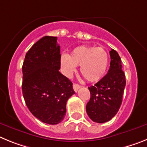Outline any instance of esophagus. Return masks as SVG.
<instances>
[{"label":"esophagus","mask_w":147,"mask_h":147,"mask_svg":"<svg viewBox=\"0 0 147 147\" xmlns=\"http://www.w3.org/2000/svg\"><path fill=\"white\" fill-rule=\"evenodd\" d=\"M80 88H81V86H80L79 84H73V89L75 92H77Z\"/></svg>","instance_id":"1"}]
</instances>
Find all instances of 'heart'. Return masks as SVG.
Listing matches in <instances>:
<instances>
[{
    "label": "heart",
    "instance_id": "heart-1",
    "mask_svg": "<svg viewBox=\"0 0 147 147\" xmlns=\"http://www.w3.org/2000/svg\"><path fill=\"white\" fill-rule=\"evenodd\" d=\"M109 55L102 47L83 45L71 52L69 55H63L61 65L64 74L70 76L80 66L81 75L89 82L100 81L107 73L109 66Z\"/></svg>",
    "mask_w": 147,
    "mask_h": 147
}]
</instances>
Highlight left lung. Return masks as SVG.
Masks as SVG:
<instances>
[{"instance_id":"1","label":"left lung","mask_w":147,"mask_h":147,"mask_svg":"<svg viewBox=\"0 0 147 147\" xmlns=\"http://www.w3.org/2000/svg\"><path fill=\"white\" fill-rule=\"evenodd\" d=\"M110 66L107 75L94 86H89L90 100L86 107L90 119L96 123H105L118 112L126 86L121 60L115 50L111 49Z\"/></svg>"}]
</instances>
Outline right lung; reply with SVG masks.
Instances as JSON below:
<instances>
[{"label":"right lung","instance_id":"right-lung-1","mask_svg":"<svg viewBox=\"0 0 147 147\" xmlns=\"http://www.w3.org/2000/svg\"><path fill=\"white\" fill-rule=\"evenodd\" d=\"M57 37L44 36L30 48L22 66V92L28 109L47 124H58L66 115V101L75 94L72 83L59 72Z\"/></svg>","mask_w":147,"mask_h":147}]
</instances>
